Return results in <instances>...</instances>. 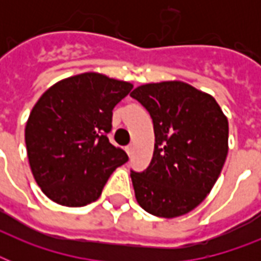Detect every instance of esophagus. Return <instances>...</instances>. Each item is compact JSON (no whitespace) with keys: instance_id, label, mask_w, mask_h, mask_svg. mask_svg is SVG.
Masks as SVG:
<instances>
[{"instance_id":"esophagus-1","label":"esophagus","mask_w":261,"mask_h":261,"mask_svg":"<svg viewBox=\"0 0 261 261\" xmlns=\"http://www.w3.org/2000/svg\"><path fill=\"white\" fill-rule=\"evenodd\" d=\"M126 153L128 154V157H131V154H133V146H127L126 147Z\"/></svg>"}]
</instances>
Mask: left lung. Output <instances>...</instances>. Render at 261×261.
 I'll list each match as a JSON object with an SVG mask.
<instances>
[{"label": "left lung", "mask_w": 261, "mask_h": 261, "mask_svg": "<svg viewBox=\"0 0 261 261\" xmlns=\"http://www.w3.org/2000/svg\"><path fill=\"white\" fill-rule=\"evenodd\" d=\"M150 114L154 151L131 171L137 202L149 214L174 218L210 194L226 161L229 123L211 94L182 81L145 84L130 93Z\"/></svg>", "instance_id": "left-lung-1"}]
</instances>
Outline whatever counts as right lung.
<instances>
[{
  "label": "right lung",
  "mask_w": 261,
  "mask_h": 261,
  "mask_svg": "<svg viewBox=\"0 0 261 261\" xmlns=\"http://www.w3.org/2000/svg\"><path fill=\"white\" fill-rule=\"evenodd\" d=\"M131 89L127 81L89 71L61 80L40 96L27 120L25 145L31 172L47 198L87 206L128 161L107 134L114 107Z\"/></svg>",
  "instance_id": "add662e5"
}]
</instances>
